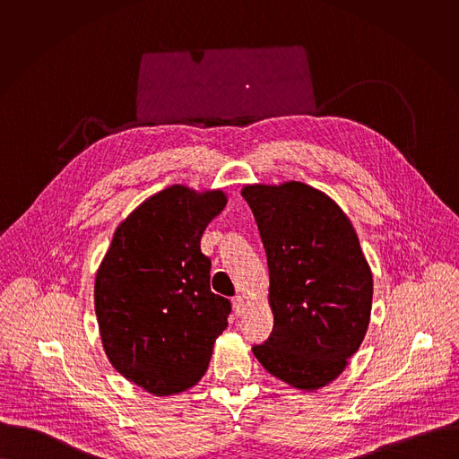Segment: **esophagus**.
Returning a JSON list of instances; mask_svg holds the SVG:
<instances>
[{"label":"esophagus","instance_id":"1","mask_svg":"<svg viewBox=\"0 0 459 459\" xmlns=\"http://www.w3.org/2000/svg\"><path fill=\"white\" fill-rule=\"evenodd\" d=\"M233 309H235V313L237 315H242L244 313V306H246V300H244V297H240V295H237V297H233Z\"/></svg>","mask_w":459,"mask_h":459}]
</instances>
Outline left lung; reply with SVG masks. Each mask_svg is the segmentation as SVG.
<instances>
[{
  "label": "left lung",
  "instance_id": "1",
  "mask_svg": "<svg viewBox=\"0 0 459 459\" xmlns=\"http://www.w3.org/2000/svg\"><path fill=\"white\" fill-rule=\"evenodd\" d=\"M266 253L273 313L253 346L263 368L300 391L335 380L364 341L373 275L359 237L333 199L302 182L246 186Z\"/></svg>",
  "mask_w": 459,
  "mask_h": 459
}]
</instances>
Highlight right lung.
Masks as SVG:
<instances>
[{"instance_id": "right-lung-1", "label": "right lung", "mask_w": 459, "mask_h": 459, "mask_svg": "<svg viewBox=\"0 0 459 459\" xmlns=\"http://www.w3.org/2000/svg\"><path fill=\"white\" fill-rule=\"evenodd\" d=\"M222 191L171 186L120 222L95 277V315L113 368L146 393L196 385L231 304L210 290L199 242L222 212Z\"/></svg>"}]
</instances>
